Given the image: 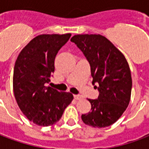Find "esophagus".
<instances>
[{
  "mask_svg": "<svg viewBox=\"0 0 149 149\" xmlns=\"http://www.w3.org/2000/svg\"><path fill=\"white\" fill-rule=\"evenodd\" d=\"M74 98L75 100H81L82 99V97H81V95H74Z\"/></svg>",
  "mask_w": 149,
  "mask_h": 149,
  "instance_id": "obj_1",
  "label": "esophagus"
}]
</instances>
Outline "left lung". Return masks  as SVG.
<instances>
[{"label": "left lung", "instance_id": "left-lung-1", "mask_svg": "<svg viewBox=\"0 0 149 149\" xmlns=\"http://www.w3.org/2000/svg\"><path fill=\"white\" fill-rule=\"evenodd\" d=\"M89 62L93 84L97 83L99 97L88 100L91 111L81 116L85 125L105 128L124 113L131 99V71L124 54L100 34H78L71 38Z\"/></svg>", "mask_w": 149, "mask_h": 149}]
</instances>
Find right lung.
I'll list each match as a JSON object with an SVG mask.
<instances>
[{"label": "right lung", "instance_id": "1", "mask_svg": "<svg viewBox=\"0 0 149 149\" xmlns=\"http://www.w3.org/2000/svg\"><path fill=\"white\" fill-rule=\"evenodd\" d=\"M70 37L71 33L39 35L21 50L15 62V99L23 114L39 126L55 125L73 100L70 93L46 86L55 70L56 56Z\"/></svg>", "mask_w": 149, "mask_h": 149}]
</instances>
